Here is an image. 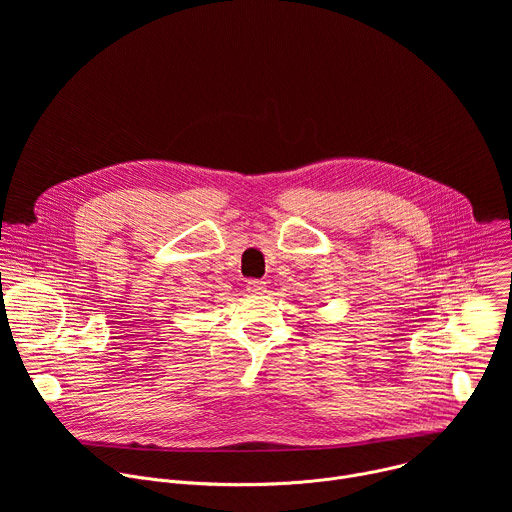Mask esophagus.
Wrapping results in <instances>:
<instances>
[{"instance_id": "34e87169", "label": "esophagus", "mask_w": 512, "mask_h": 512, "mask_svg": "<svg viewBox=\"0 0 512 512\" xmlns=\"http://www.w3.org/2000/svg\"><path fill=\"white\" fill-rule=\"evenodd\" d=\"M247 291H249V294H265V291H267V285H265V281L251 279V281H249V285H247Z\"/></svg>"}]
</instances>
